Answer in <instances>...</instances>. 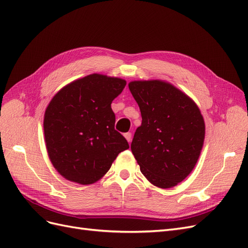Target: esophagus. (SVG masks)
<instances>
[{
    "label": "esophagus",
    "instance_id": "1",
    "mask_svg": "<svg viewBox=\"0 0 248 248\" xmlns=\"http://www.w3.org/2000/svg\"><path fill=\"white\" fill-rule=\"evenodd\" d=\"M124 137H125V139L127 140V141H128V142H130L131 141V133L130 132H126L125 134H124Z\"/></svg>",
    "mask_w": 248,
    "mask_h": 248
}]
</instances>
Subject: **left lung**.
<instances>
[{"mask_svg": "<svg viewBox=\"0 0 248 248\" xmlns=\"http://www.w3.org/2000/svg\"><path fill=\"white\" fill-rule=\"evenodd\" d=\"M129 90L138 102L141 125L131 151L148 181L171 188L196 167L205 140V121L197 103L170 82L132 80Z\"/></svg>", "mask_w": 248, "mask_h": 248, "instance_id": "obj_1", "label": "left lung"}]
</instances>
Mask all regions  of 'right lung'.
Returning a JSON list of instances; mask_svg holds the SVG:
<instances>
[{
    "instance_id": "add662e5",
    "label": "right lung",
    "mask_w": 248,
    "mask_h": 248,
    "mask_svg": "<svg viewBox=\"0 0 248 248\" xmlns=\"http://www.w3.org/2000/svg\"><path fill=\"white\" fill-rule=\"evenodd\" d=\"M126 80L93 73L64 86L44 112L43 130L50 162L68 181L90 185L129 148L115 129L110 104Z\"/></svg>"
}]
</instances>
